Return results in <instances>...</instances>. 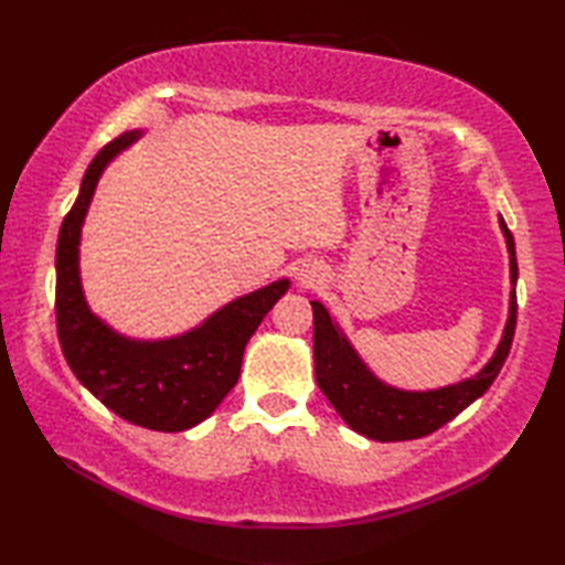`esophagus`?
<instances>
[{
	"label": "esophagus",
	"mask_w": 565,
	"mask_h": 565,
	"mask_svg": "<svg viewBox=\"0 0 565 565\" xmlns=\"http://www.w3.org/2000/svg\"><path fill=\"white\" fill-rule=\"evenodd\" d=\"M301 281H303V284H313L316 279H313V274L306 271V274H301Z\"/></svg>",
	"instance_id": "34e87169"
}]
</instances>
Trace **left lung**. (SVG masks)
I'll return each instance as SVG.
<instances>
[{
	"label": "left lung",
	"mask_w": 565,
	"mask_h": 565,
	"mask_svg": "<svg viewBox=\"0 0 565 565\" xmlns=\"http://www.w3.org/2000/svg\"><path fill=\"white\" fill-rule=\"evenodd\" d=\"M500 227L505 233L510 249V271L512 286L518 284V259H514V239L505 221L500 218ZM313 306V356H316V379L320 391L332 403L334 411L359 435L376 441H405L427 437L431 431L447 425L459 415L463 407L490 388V383L500 374L502 364L510 354L514 328H518V296L510 298V318L505 334L481 374L466 379L456 386H447L427 393L395 391L381 383L362 364V359L342 338L330 313L318 301Z\"/></svg>",
	"instance_id": "8db88e82"
}]
</instances>
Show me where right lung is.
<instances>
[{"label": "right lung", "instance_id": "obj_1", "mask_svg": "<svg viewBox=\"0 0 565 565\" xmlns=\"http://www.w3.org/2000/svg\"><path fill=\"white\" fill-rule=\"evenodd\" d=\"M140 134H124L97 152L77 201L60 225L55 249V322L63 354L84 388L128 423L182 431L206 419L237 383L245 344L289 281L237 298L201 328L162 342L126 340L89 313L79 286V231L104 167Z\"/></svg>", "mask_w": 565, "mask_h": 565}]
</instances>
